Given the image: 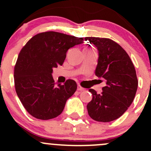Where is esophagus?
Segmentation results:
<instances>
[{
    "mask_svg": "<svg viewBox=\"0 0 151 151\" xmlns=\"http://www.w3.org/2000/svg\"><path fill=\"white\" fill-rule=\"evenodd\" d=\"M77 90L80 91H85V88H83V87H81L80 85H77Z\"/></svg>",
    "mask_w": 151,
    "mask_h": 151,
    "instance_id": "esophagus-1",
    "label": "esophagus"
}]
</instances>
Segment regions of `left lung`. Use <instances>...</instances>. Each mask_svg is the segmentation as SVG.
<instances>
[{
	"label": "left lung",
	"instance_id": "8db88e82",
	"mask_svg": "<svg viewBox=\"0 0 151 151\" xmlns=\"http://www.w3.org/2000/svg\"><path fill=\"white\" fill-rule=\"evenodd\" d=\"M96 47L98 64L95 74L104 79L101 93L90 89L92 100L87 105L88 115L99 122H110L121 116L132 104L138 86L134 66L126 52L109 39L85 37Z\"/></svg>",
	"mask_w": 151,
	"mask_h": 151
}]
</instances>
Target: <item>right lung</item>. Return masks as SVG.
Listing matches in <instances>:
<instances>
[{
	"instance_id": "add662e5",
	"label": "right lung",
	"mask_w": 151,
	"mask_h": 151,
	"mask_svg": "<svg viewBox=\"0 0 151 151\" xmlns=\"http://www.w3.org/2000/svg\"><path fill=\"white\" fill-rule=\"evenodd\" d=\"M83 43V38L58 32L39 33L19 52L14 78L17 94L29 114L41 120L56 118L77 90V83L66 80L55 85L53 68L62 65L68 49Z\"/></svg>"
}]
</instances>
